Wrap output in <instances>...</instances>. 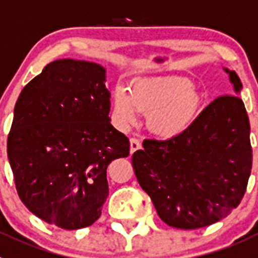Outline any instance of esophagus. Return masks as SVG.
I'll use <instances>...</instances> for the list:
<instances>
[{
	"instance_id": "obj_1",
	"label": "esophagus",
	"mask_w": 258,
	"mask_h": 258,
	"mask_svg": "<svg viewBox=\"0 0 258 258\" xmlns=\"http://www.w3.org/2000/svg\"><path fill=\"white\" fill-rule=\"evenodd\" d=\"M139 149H141V143L138 139L132 138L131 140H130V152H131V154H134V153Z\"/></svg>"
}]
</instances>
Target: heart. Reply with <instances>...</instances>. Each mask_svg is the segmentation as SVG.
Instances as JSON below:
<instances>
[{
    "label": "heart",
    "mask_w": 258,
    "mask_h": 258,
    "mask_svg": "<svg viewBox=\"0 0 258 258\" xmlns=\"http://www.w3.org/2000/svg\"><path fill=\"white\" fill-rule=\"evenodd\" d=\"M202 95L184 77L139 78L130 92L118 86L113 94V112L120 126L134 124L139 112L146 113V124L161 139H173L192 124L202 106Z\"/></svg>",
    "instance_id": "1"
}]
</instances>
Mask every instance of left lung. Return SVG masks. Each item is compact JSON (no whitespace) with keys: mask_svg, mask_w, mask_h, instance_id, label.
<instances>
[{"mask_svg":"<svg viewBox=\"0 0 258 258\" xmlns=\"http://www.w3.org/2000/svg\"><path fill=\"white\" fill-rule=\"evenodd\" d=\"M229 74L233 95L203 109L191 126L168 140H144L132 155L139 184L158 216L176 229H201L220 221L244 197L252 168L249 119L242 82Z\"/></svg>","mask_w":258,"mask_h":258,"instance_id":"8db88e82","label":"left lung"}]
</instances>
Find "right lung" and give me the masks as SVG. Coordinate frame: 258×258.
<instances>
[{
    "label": "right lung",
    "mask_w": 258,
    "mask_h": 258,
    "mask_svg": "<svg viewBox=\"0 0 258 258\" xmlns=\"http://www.w3.org/2000/svg\"><path fill=\"white\" fill-rule=\"evenodd\" d=\"M105 68L60 59L23 89L14 109L8 157L25 207L48 224H94L109 196L106 168L128 157L130 141L110 124Z\"/></svg>",
    "instance_id": "right-lung-1"
}]
</instances>
